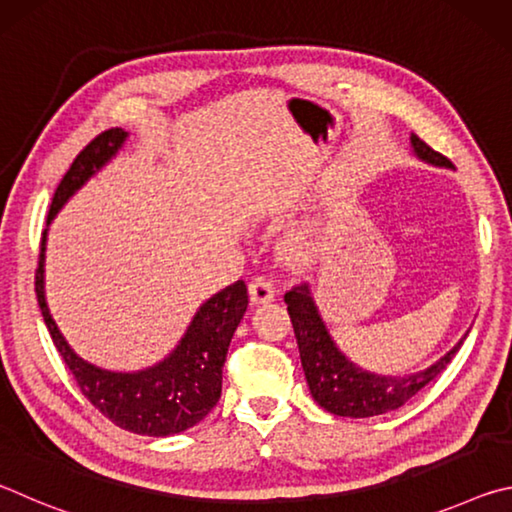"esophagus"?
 Wrapping results in <instances>:
<instances>
[{
	"mask_svg": "<svg viewBox=\"0 0 512 512\" xmlns=\"http://www.w3.org/2000/svg\"><path fill=\"white\" fill-rule=\"evenodd\" d=\"M248 291H250V302H253V305H264V302H271L275 298L273 282L266 280L262 275L250 280Z\"/></svg>",
	"mask_w": 512,
	"mask_h": 512,
	"instance_id": "obj_1",
	"label": "esophagus"
}]
</instances>
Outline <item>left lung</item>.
Here are the masks:
<instances>
[{
    "mask_svg": "<svg viewBox=\"0 0 512 512\" xmlns=\"http://www.w3.org/2000/svg\"><path fill=\"white\" fill-rule=\"evenodd\" d=\"M411 149L415 158L422 162L452 169V162L424 144L418 135H411ZM284 302H287L293 332H296L302 370H305L311 397L325 411L343 415V418H372V415L400 409L447 368V363L461 350L465 339L463 336L445 357H440L433 366L420 372L377 375V372L359 368L339 350L323 316H320L309 284L293 287L284 296Z\"/></svg>",
    "mask_w": 512,
    "mask_h": 512,
    "instance_id": "8db88e82",
    "label": "left lung"
}]
</instances>
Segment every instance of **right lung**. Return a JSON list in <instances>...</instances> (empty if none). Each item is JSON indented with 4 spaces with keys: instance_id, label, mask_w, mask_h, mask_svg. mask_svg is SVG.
<instances>
[{
    "instance_id": "1",
    "label": "right lung",
    "mask_w": 512,
    "mask_h": 512,
    "mask_svg": "<svg viewBox=\"0 0 512 512\" xmlns=\"http://www.w3.org/2000/svg\"><path fill=\"white\" fill-rule=\"evenodd\" d=\"M126 140V131L110 128L76 155L51 201L47 230L69 198L115 158ZM47 230L42 232L36 296L56 350L72 370L81 393L117 427L140 436H173L201 422L221 397L225 354L248 307L244 280H237L207 298L185 329L183 339L162 361L133 372L108 370L76 354L51 318L45 298Z\"/></svg>"
}]
</instances>
